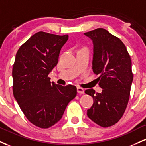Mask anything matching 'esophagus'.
<instances>
[{
  "label": "esophagus",
  "instance_id": "esophagus-1",
  "mask_svg": "<svg viewBox=\"0 0 146 146\" xmlns=\"http://www.w3.org/2000/svg\"><path fill=\"white\" fill-rule=\"evenodd\" d=\"M77 92L78 93V94H84L85 90H84V89H83V88L78 87V88H77Z\"/></svg>",
  "mask_w": 146,
  "mask_h": 146
}]
</instances>
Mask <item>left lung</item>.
Here are the masks:
<instances>
[{
    "label": "left lung",
    "mask_w": 146,
    "mask_h": 146,
    "mask_svg": "<svg viewBox=\"0 0 146 146\" xmlns=\"http://www.w3.org/2000/svg\"><path fill=\"white\" fill-rule=\"evenodd\" d=\"M84 34L92 41V70L100 75L99 86L103 89L101 93L93 89L85 91L94 101L87 115L107 127L120 120L127 107L133 80L132 62L123 42L106 29L98 28Z\"/></svg>",
    "instance_id": "8db88e82"
}]
</instances>
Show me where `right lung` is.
<instances>
[{
	"label": "right lung",
	"mask_w": 146,
	"mask_h": 146,
	"mask_svg": "<svg viewBox=\"0 0 146 146\" xmlns=\"http://www.w3.org/2000/svg\"><path fill=\"white\" fill-rule=\"evenodd\" d=\"M68 39V34L38 32L16 53L12 70L14 96L26 118L40 128H48L60 121L77 94L74 86L57 85L48 77Z\"/></svg>",
	"instance_id": "obj_1"
}]
</instances>
